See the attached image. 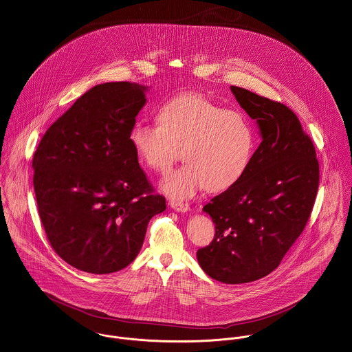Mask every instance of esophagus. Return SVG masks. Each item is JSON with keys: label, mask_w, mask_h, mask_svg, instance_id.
Listing matches in <instances>:
<instances>
[{"label": "esophagus", "mask_w": 352, "mask_h": 352, "mask_svg": "<svg viewBox=\"0 0 352 352\" xmlns=\"http://www.w3.org/2000/svg\"><path fill=\"white\" fill-rule=\"evenodd\" d=\"M170 206H171V209H174L175 212H179V213H186L188 210H190L189 204H184V202H178V201H171Z\"/></svg>", "instance_id": "obj_1"}]
</instances>
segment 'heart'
I'll return each mask as SVG.
<instances>
[{"mask_svg":"<svg viewBox=\"0 0 352 352\" xmlns=\"http://www.w3.org/2000/svg\"><path fill=\"white\" fill-rule=\"evenodd\" d=\"M158 122H136L130 143L139 161L157 173L168 170L182 150L186 163L163 177L164 194L186 199L202 188L230 189L243 178L254 150V134L243 113L202 95L182 94L158 109Z\"/></svg>","mask_w":352,"mask_h":352,"instance_id":"heart-1","label":"heart"}]
</instances>
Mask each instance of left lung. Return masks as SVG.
I'll use <instances>...</instances> for the list:
<instances>
[{
    "mask_svg": "<svg viewBox=\"0 0 352 352\" xmlns=\"http://www.w3.org/2000/svg\"><path fill=\"white\" fill-rule=\"evenodd\" d=\"M230 89L256 119L263 140L243 178L204 206L216 234L198 249L197 260L212 278L243 284L274 271L304 230L319 188V162L292 109L245 88Z\"/></svg>",
    "mask_w": 352,
    "mask_h": 352,
    "instance_id": "8db88e82",
    "label": "left lung"
}]
</instances>
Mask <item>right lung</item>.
I'll use <instances>...</instances> for the list:
<instances>
[{
    "instance_id": "right-lung-1",
    "label": "right lung",
    "mask_w": 352,
    "mask_h": 352,
    "mask_svg": "<svg viewBox=\"0 0 352 352\" xmlns=\"http://www.w3.org/2000/svg\"><path fill=\"white\" fill-rule=\"evenodd\" d=\"M147 87L95 85L61 115L33 155V186L47 237L69 265L94 274L135 260L148 221L166 210L130 143Z\"/></svg>"
}]
</instances>
